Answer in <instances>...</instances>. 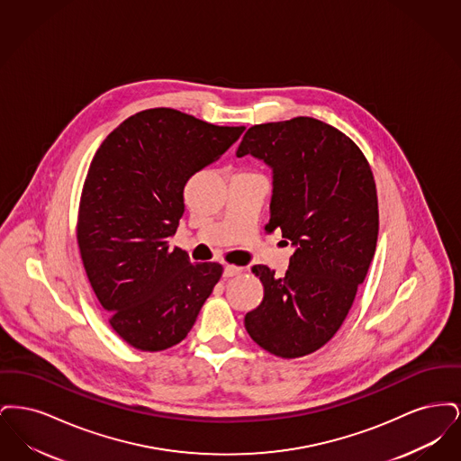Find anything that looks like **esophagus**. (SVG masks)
<instances>
[{
	"label": "esophagus",
	"mask_w": 461,
	"mask_h": 461,
	"mask_svg": "<svg viewBox=\"0 0 461 461\" xmlns=\"http://www.w3.org/2000/svg\"><path fill=\"white\" fill-rule=\"evenodd\" d=\"M243 271V267L240 266H224V271H222V276L224 278H231V276H237Z\"/></svg>",
	"instance_id": "1"
}]
</instances>
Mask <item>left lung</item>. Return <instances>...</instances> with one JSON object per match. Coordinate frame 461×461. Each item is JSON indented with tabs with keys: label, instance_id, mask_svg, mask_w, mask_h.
I'll return each mask as SVG.
<instances>
[{
	"label": "left lung",
	"instance_id": "obj_1",
	"mask_svg": "<svg viewBox=\"0 0 461 461\" xmlns=\"http://www.w3.org/2000/svg\"><path fill=\"white\" fill-rule=\"evenodd\" d=\"M243 155L273 169L266 228H280L295 249L282 278L252 267L264 297L245 314V329L266 351L301 357L337 333L366 278L378 237L372 169L351 138L312 117L249 128Z\"/></svg>",
	"mask_w": 461,
	"mask_h": 461
}]
</instances>
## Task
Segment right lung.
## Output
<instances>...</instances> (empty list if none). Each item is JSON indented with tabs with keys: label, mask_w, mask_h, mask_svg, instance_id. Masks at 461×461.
I'll return each instance as SVG.
<instances>
[{
	"label": "right lung",
	"mask_w": 461,
	"mask_h": 461,
	"mask_svg": "<svg viewBox=\"0 0 461 461\" xmlns=\"http://www.w3.org/2000/svg\"><path fill=\"white\" fill-rule=\"evenodd\" d=\"M243 126H214L175 109L138 112L104 140L85 179L77 243L109 323L140 351L179 344L220 282L222 266L190 263L169 239L185 186L216 162Z\"/></svg>",
	"instance_id": "obj_1"
}]
</instances>
